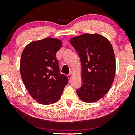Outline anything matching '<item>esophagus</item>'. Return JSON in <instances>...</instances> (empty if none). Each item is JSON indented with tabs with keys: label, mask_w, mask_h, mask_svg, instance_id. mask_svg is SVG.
I'll return each mask as SVG.
<instances>
[{
	"label": "esophagus",
	"mask_w": 135,
	"mask_h": 135,
	"mask_svg": "<svg viewBox=\"0 0 135 135\" xmlns=\"http://www.w3.org/2000/svg\"><path fill=\"white\" fill-rule=\"evenodd\" d=\"M68 79H69V80H70V79H71V78H72V74H71V73H70V74H68Z\"/></svg>",
	"instance_id": "obj_1"
}]
</instances>
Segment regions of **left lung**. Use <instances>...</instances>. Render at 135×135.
Returning a JSON list of instances; mask_svg holds the SVG:
<instances>
[{
  "label": "left lung",
  "mask_w": 135,
  "mask_h": 135,
  "mask_svg": "<svg viewBox=\"0 0 135 135\" xmlns=\"http://www.w3.org/2000/svg\"><path fill=\"white\" fill-rule=\"evenodd\" d=\"M81 61L82 84L80 99L94 102L106 95L115 74V58L109 41L98 34H84L70 40Z\"/></svg>",
  "instance_id": "8db88e82"
}]
</instances>
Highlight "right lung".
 <instances>
[{"label": "right lung", "instance_id": "1", "mask_svg": "<svg viewBox=\"0 0 135 135\" xmlns=\"http://www.w3.org/2000/svg\"><path fill=\"white\" fill-rule=\"evenodd\" d=\"M62 44L58 38L47 37L29 43L22 52L20 67L22 81L31 97L41 104L56 102L68 83L56 58Z\"/></svg>", "mask_w": 135, "mask_h": 135}]
</instances>
